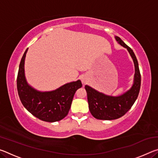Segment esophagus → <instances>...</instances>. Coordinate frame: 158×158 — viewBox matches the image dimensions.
I'll list each match as a JSON object with an SVG mask.
<instances>
[{"mask_svg": "<svg viewBox=\"0 0 158 158\" xmlns=\"http://www.w3.org/2000/svg\"><path fill=\"white\" fill-rule=\"evenodd\" d=\"M81 81H82V82H83V83H85V81H86V79L84 78H84H82Z\"/></svg>", "mask_w": 158, "mask_h": 158, "instance_id": "obj_1", "label": "esophagus"}]
</instances>
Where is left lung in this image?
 I'll list each match as a JSON object with an SVG mask.
<instances>
[{"mask_svg": "<svg viewBox=\"0 0 158 158\" xmlns=\"http://www.w3.org/2000/svg\"><path fill=\"white\" fill-rule=\"evenodd\" d=\"M115 39L118 43L127 49L132 58L135 65L133 84L126 92L118 96L106 95L98 91L89 85H85V89L87 92L89 110L93 117L100 120L111 121L123 116L134 105L140 90L141 74L135 53L119 37L115 36Z\"/></svg>", "mask_w": 158, "mask_h": 158, "instance_id": "1", "label": "left lung"}]
</instances>
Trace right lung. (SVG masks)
<instances>
[{
    "instance_id": "1",
    "label": "right lung",
    "mask_w": 158,
    "mask_h": 158,
    "mask_svg": "<svg viewBox=\"0 0 158 158\" xmlns=\"http://www.w3.org/2000/svg\"><path fill=\"white\" fill-rule=\"evenodd\" d=\"M25 51L19 67L18 94L23 106L37 118L46 122L59 121L68 115L76 90L82 86L80 80L61 85L51 91H40L28 84L25 76Z\"/></svg>"
}]
</instances>
